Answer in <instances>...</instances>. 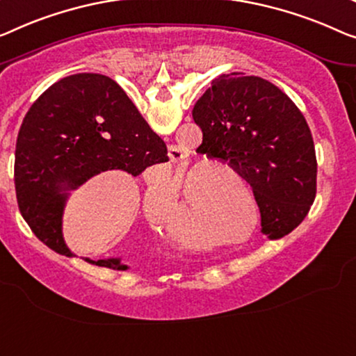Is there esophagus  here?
Masks as SVG:
<instances>
[{
	"instance_id": "obj_1",
	"label": "esophagus",
	"mask_w": 356,
	"mask_h": 356,
	"mask_svg": "<svg viewBox=\"0 0 356 356\" xmlns=\"http://www.w3.org/2000/svg\"><path fill=\"white\" fill-rule=\"evenodd\" d=\"M168 155H169V158H171L172 161H182V160H185V158L188 156L187 155V150H184V148L179 147V145H169Z\"/></svg>"
}]
</instances>
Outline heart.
<instances>
[{"label": "heart", "instance_id": "b5f03b06", "mask_svg": "<svg viewBox=\"0 0 356 356\" xmlns=\"http://www.w3.org/2000/svg\"><path fill=\"white\" fill-rule=\"evenodd\" d=\"M198 169L200 168H196L188 176H179L176 179L179 198L176 200L171 211H169L166 219L168 232L176 238H179L180 235H190V233H193L196 241L201 240V235L198 232V220H196L198 201H196L192 185H190V182L193 180V174H198ZM158 188H160V184H152L150 188H148V204H150L152 212L156 211Z\"/></svg>", "mask_w": 356, "mask_h": 356}]
</instances>
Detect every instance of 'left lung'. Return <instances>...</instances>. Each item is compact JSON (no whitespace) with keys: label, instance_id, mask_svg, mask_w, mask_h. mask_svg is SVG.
<instances>
[{"label":"left lung","instance_id":"obj_1","mask_svg":"<svg viewBox=\"0 0 356 356\" xmlns=\"http://www.w3.org/2000/svg\"><path fill=\"white\" fill-rule=\"evenodd\" d=\"M192 115L203 131L198 150L252 187L265 235L293 232L316 195L314 137L293 100L267 79L235 72L212 79Z\"/></svg>","mask_w":356,"mask_h":356}]
</instances>
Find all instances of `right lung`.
<instances>
[{"mask_svg":"<svg viewBox=\"0 0 356 356\" xmlns=\"http://www.w3.org/2000/svg\"><path fill=\"white\" fill-rule=\"evenodd\" d=\"M168 160L166 144L113 79L99 73L62 78L35 100L20 126L14 161L19 209L40 241L73 256L62 236L65 190L108 169L139 176ZM84 261L127 270L120 259Z\"/></svg>","mask_w":356,"mask_h":356,"instance_id":"1","label":"right lung"}]
</instances>
